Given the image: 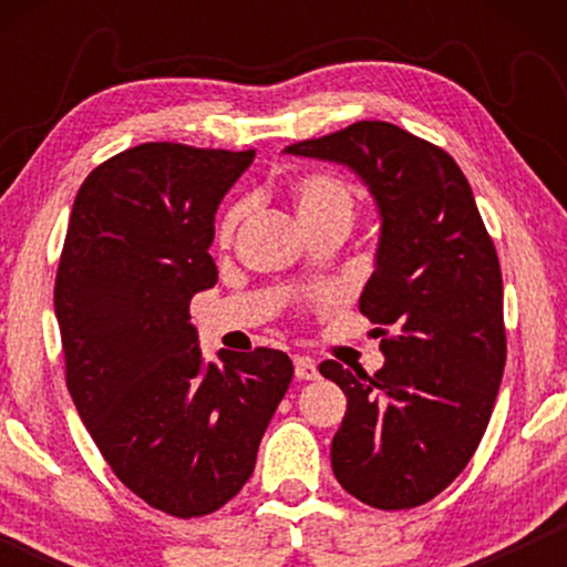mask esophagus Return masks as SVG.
Returning a JSON list of instances; mask_svg holds the SVG:
<instances>
[{"label":"esophagus","instance_id":"obj_1","mask_svg":"<svg viewBox=\"0 0 567 567\" xmlns=\"http://www.w3.org/2000/svg\"><path fill=\"white\" fill-rule=\"evenodd\" d=\"M293 374H297V379H301V382H309V379H317V363L309 359V355H297L293 359Z\"/></svg>","mask_w":567,"mask_h":567}]
</instances>
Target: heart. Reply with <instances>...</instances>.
Instances as JSON below:
<instances>
[{
	"label": "heart",
	"instance_id": "heart-1",
	"mask_svg": "<svg viewBox=\"0 0 567 567\" xmlns=\"http://www.w3.org/2000/svg\"><path fill=\"white\" fill-rule=\"evenodd\" d=\"M293 196V208H297L299 219L305 227L309 224H317L322 219H330V216H348L351 219L353 198L351 190L346 188V183H340L338 177L324 175V173H307L301 175L291 188ZM245 206L237 204L231 206L219 224V237L229 239L235 235L237 224L243 221Z\"/></svg>",
	"mask_w": 567,
	"mask_h": 567
}]
</instances>
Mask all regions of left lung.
<instances>
[{
	"instance_id": "8db88e82",
	"label": "left lung",
	"mask_w": 567,
	"mask_h": 567,
	"mask_svg": "<svg viewBox=\"0 0 567 567\" xmlns=\"http://www.w3.org/2000/svg\"><path fill=\"white\" fill-rule=\"evenodd\" d=\"M284 154L348 167L374 198V274L359 309L384 332V367L369 377L320 363L348 398L330 460L367 506L415 508L467 467L498 394L506 330L493 239L460 165L394 123L359 121Z\"/></svg>"
}]
</instances>
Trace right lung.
Wrapping results in <instances>:
<instances>
[{
    "instance_id": "1",
    "label": "right lung",
    "mask_w": 567,
    "mask_h": 567,
    "mask_svg": "<svg viewBox=\"0 0 567 567\" xmlns=\"http://www.w3.org/2000/svg\"><path fill=\"white\" fill-rule=\"evenodd\" d=\"M255 152L150 142L92 169L72 206L53 309L66 386L128 491L206 516L250 480L293 367L284 351L206 361L190 299L216 284L214 216Z\"/></svg>"
}]
</instances>
